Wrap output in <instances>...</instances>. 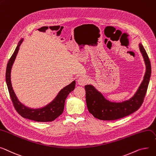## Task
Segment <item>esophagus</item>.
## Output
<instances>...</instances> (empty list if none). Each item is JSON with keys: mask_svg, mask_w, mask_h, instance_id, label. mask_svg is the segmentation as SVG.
I'll return each mask as SVG.
<instances>
[{"mask_svg": "<svg viewBox=\"0 0 156 156\" xmlns=\"http://www.w3.org/2000/svg\"><path fill=\"white\" fill-rule=\"evenodd\" d=\"M77 81H78V84L79 85L84 86L88 83V78L85 76H81L79 77V78L78 79Z\"/></svg>", "mask_w": 156, "mask_h": 156, "instance_id": "1", "label": "esophagus"}]
</instances>
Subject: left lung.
Listing matches in <instances>:
<instances>
[{
  "label": "left lung",
  "instance_id": "8db88e82",
  "mask_svg": "<svg viewBox=\"0 0 156 156\" xmlns=\"http://www.w3.org/2000/svg\"><path fill=\"white\" fill-rule=\"evenodd\" d=\"M139 47L146 65V72L137 91L129 100L120 102L112 101L93 85L85 86L87 108L95 118L102 120H117L130 115L140 107L149 85L151 65L146 51L140 43Z\"/></svg>",
  "mask_w": 156,
  "mask_h": 156
}]
</instances>
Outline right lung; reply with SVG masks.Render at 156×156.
Segmentation results:
<instances>
[{"instance_id":"right-lung-1","label":"right lung","mask_w":156,"mask_h":156,"mask_svg":"<svg viewBox=\"0 0 156 156\" xmlns=\"http://www.w3.org/2000/svg\"><path fill=\"white\" fill-rule=\"evenodd\" d=\"M24 38L21 39L12 54L10 57L6 68L5 73V80L8 88V90L11 98L13 105L17 112L25 119L32 120L36 122H47L55 120L60 115H61L64 110L65 100L69 94V93L73 91L75 88L76 81L74 80L70 84L62 88L56 96V97L51 102L44 107L40 108H30L28 107L20 102L13 90L10 74L13 64L15 61L16 58L19 50V46L23 43Z\"/></svg>"}]
</instances>
